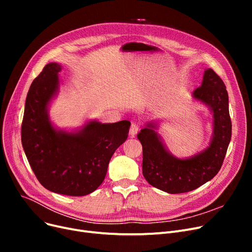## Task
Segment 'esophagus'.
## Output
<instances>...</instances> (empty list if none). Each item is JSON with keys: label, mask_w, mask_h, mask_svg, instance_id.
<instances>
[{"label": "esophagus", "mask_w": 252, "mask_h": 252, "mask_svg": "<svg viewBox=\"0 0 252 252\" xmlns=\"http://www.w3.org/2000/svg\"><path fill=\"white\" fill-rule=\"evenodd\" d=\"M139 131V126L136 124H131L130 128H129V136L130 137H135L137 133Z\"/></svg>", "instance_id": "esophagus-1"}]
</instances>
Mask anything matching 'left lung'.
Returning a JSON list of instances; mask_svg holds the SVG:
<instances>
[{"label": "left lung", "instance_id": "8db88e82", "mask_svg": "<svg viewBox=\"0 0 252 252\" xmlns=\"http://www.w3.org/2000/svg\"><path fill=\"white\" fill-rule=\"evenodd\" d=\"M192 100L209 109L213 134L207 146L189 157L171 153L158 133L161 121L152 119L138 134L143 147V176L151 186L169 194L189 192L213 179L220 169L232 136L229 96L223 82L211 68L204 70L201 86Z\"/></svg>", "mask_w": 252, "mask_h": 252}]
</instances>
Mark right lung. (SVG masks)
Wrapping results in <instances>:
<instances>
[{"mask_svg": "<svg viewBox=\"0 0 252 252\" xmlns=\"http://www.w3.org/2000/svg\"><path fill=\"white\" fill-rule=\"evenodd\" d=\"M61 64L48 63L26 96L21 142L38 182L51 192L85 196L105 179L115 150L127 139L130 123L87 121L66 129L53 124L50 106L60 89Z\"/></svg>", "mask_w": 252, "mask_h": 252, "instance_id": "obj_1", "label": "right lung"}]
</instances>
